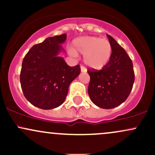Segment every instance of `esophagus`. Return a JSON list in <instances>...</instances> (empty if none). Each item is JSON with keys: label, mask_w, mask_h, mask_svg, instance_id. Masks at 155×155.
I'll list each match as a JSON object with an SVG mask.
<instances>
[{"label": "esophagus", "mask_w": 155, "mask_h": 155, "mask_svg": "<svg viewBox=\"0 0 155 155\" xmlns=\"http://www.w3.org/2000/svg\"><path fill=\"white\" fill-rule=\"evenodd\" d=\"M81 72L86 73L87 72L86 68H85L84 66H83V65H81Z\"/></svg>", "instance_id": "1"}]
</instances>
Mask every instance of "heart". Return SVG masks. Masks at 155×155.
<instances>
[{
	"label": "heart",
	"instance_id": "heart-1",
	"mask_svg": "<svg viewBox=\"0 0 155 155\" xmlns=\"http://www.w3.org/2000/svg\"><path fill=\"white\" fill-rule=\"evenodd\" d=\"M74 49L69 54L76 56V53L84 54V62L89 68L100 70L107 65L112 55V46L109 41L96 36H83L73 41Z\"/></svg>",
	"mask_w": 155,
	"mask_h": 155
}]
</instances>
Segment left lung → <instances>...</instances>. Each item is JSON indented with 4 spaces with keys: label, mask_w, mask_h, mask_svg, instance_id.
Listing matches in <instances>:
<instances>
[{
    "label": "left lung",
    "mask_w": 155,
    "mask_h": 155,
    "mask_svg": "<svg viewBox=\"0 0 155 155\" xmlns=\"http://www.w3.org/2000/svg\"><path fill=\"white\" fill-rule=\"evenodd\" d=\"M112 46V55L107 65L100 71L89 69L88 94L94 104L109 109L126 101L135 80L133 62L125 50L107 35Z\"/></svg>",
    "instance_id": "left-lung-1"
}]
</instances>
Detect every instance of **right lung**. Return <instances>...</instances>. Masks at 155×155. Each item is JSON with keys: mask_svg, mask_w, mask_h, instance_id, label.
<instances>
[{"mask_svg": "<svg viewBox=\"0 0 155 155\" xmlns=\"http://www.w3.org/2000/svg\"><path fill=\"white\" fill-rule=\"evenodd\" d=\"M66 34L49 37L35 44L22 60L20 84L26 99L36 107L49 110L63 104L68 87L81 72L79 65L71 67L61 57Z\"/></svg>", "mask_w": 155, "mask_h": 155, "instance_id": "add662e5", "label": "right lung"}]
</instances>
